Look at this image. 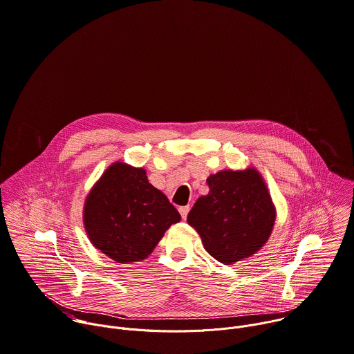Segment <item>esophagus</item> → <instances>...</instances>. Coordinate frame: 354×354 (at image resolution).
<instances>
[{"label":"esophagus","instance_id":"esophagus-1","mask_svg":"<svg viewBox=\"0 0 354 354\" xmlns=\"http://www.w3.org/2000/svg\"><path fill=\"white\" fill-rule=\"evenodd\" d=\"M189 209H190L189 205H185V207H180V208H179V212H180V215H182V219H186V218H187Z\"/></svg>","mask_w":354,"mask_h":354}]
</instances>
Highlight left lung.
<instances>
[{"instance_id":"obj_1","label":"left lung","mask_w":354,"mask_h":354,"mask_svg":"<svg viewBox=\"0 0 354 354\" xmlns=\"http://www.w3.org/2000/svg\"><path fill=\"white\" fill-rule=\"evenodd\" d=\"M209 192L198 197L187 215L204 249L222 264L256 254L268 241L275 207L260 172L221 171L207 178Z\"/></svg>"}]
</instances>
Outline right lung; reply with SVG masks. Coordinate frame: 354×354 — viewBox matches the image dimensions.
I'll return each instance as SVG.
<instances>
[{"label": "right lung", "instance_id": "obj_1", "mask_svg": "<svg viewBox=\"0 0 354 354\" xmlns=\"http://www.w3.org/2000/svg\"><path fill=\"white\" fill-rule=\"evenodd\" d=\"M179 221L178 209L149 182L146 171L124 162L106 168L83 209L93 246L120 264L147 259L165 230Z\"/></svg>", "mask_w": 354, "mask_h": 354}]
</instances>
